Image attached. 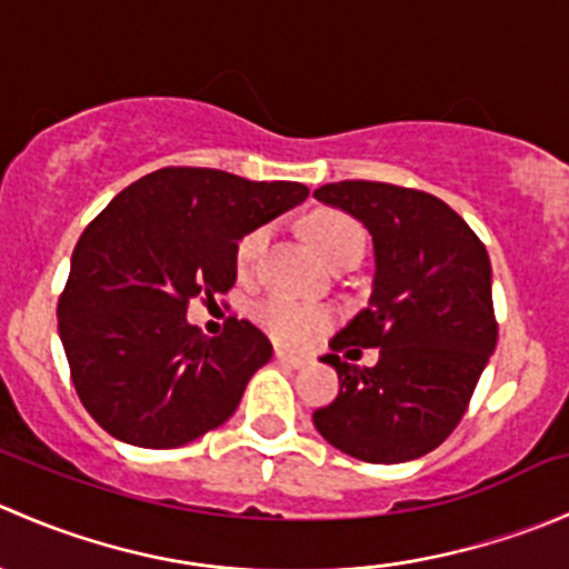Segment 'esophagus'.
Instances as JSON below:
<instances>
[{"mask_svg":"<svg viewBox=\"0 0 569 569\" xmlns=\"http://www.w3.org/2000/svg\"><path fill=\"white\" fill-rule=\"evenodd\" d=\"M274 360L283 366H289V369H302V366L308 363V358H302V355H291V352H286V349H278V352H274Z\"/></svg>","mask_w":569,"mask_h":569,"instance_id":"1","label":"esophagus"}]
</instances>
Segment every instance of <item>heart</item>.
<instances>
[{
    "mask_svg": "<svg viewBox=\"0 0 569 569\" xmlns=\"http://www.w3.org/2000/svg\"><path fill=\"white\" fill-rule=\"evenodd\" d=\"M302 233L311 242V248L325 258L327 263H336L347 258L349 252H363V231L358 222L343 211L319 209L306 217L302 222ZM263 244H267V228H256V231L244 233L237 244V269L239 272H250L256 267L258 256H261ZM258 325L274 338V341L286 343V347H306L317 338V332L330 325V311L313 306H300V302L289 300H267L258 306L256 311Z\"/></svg>",
    "mask_w": 569,
    "mask_h": 569,
    "instance_id": "b5f03b06",
    "label": "heart"
}]
</instances>
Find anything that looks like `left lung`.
I'll list each match as a JSON object with an SVG mask.
<instances>
[{"instance_id": "obj_1", "label": "left lung", "mask_w": 569, "mask_h": 569, "mask_svg": "<svg viewBox=\"0 0 569 569\" xmlns=\"http://www.w3.org/2000/svg\"><path fill=\"white\" fill-rule=\"evenodd\" d=\"M313 198L363 222L375 244L369 306L321 358L341 388L313 427L355 460H418L455 432L496 349L490 256L451 206L418 189L338 181ZM347 346H380L381 360L341 365Z\"/></svg>"}]
</instances>
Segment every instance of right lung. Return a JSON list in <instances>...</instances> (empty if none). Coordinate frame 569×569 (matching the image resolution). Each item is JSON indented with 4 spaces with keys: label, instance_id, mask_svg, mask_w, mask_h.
<instances>
[{
    "label": "right lung",
    "instance_id": "right-lung-1",
    "mask_svg": "<svg viewBox=\"0 0 569 569\" xmlns=\"http://www.w3.org/2000/svg\"><path fill=\"white\" fill-rule=\"evenodd\" d=\"M306 198L297 181L162 168L84 228L57 321L73 388L104 432L176 449L233 416L272 343L244 319L203 336L187 306L226 295L237 283L239 239Z\"/></svg>",
    "mask_w": 569,
    "mask_h": 569
}]
</instances>
